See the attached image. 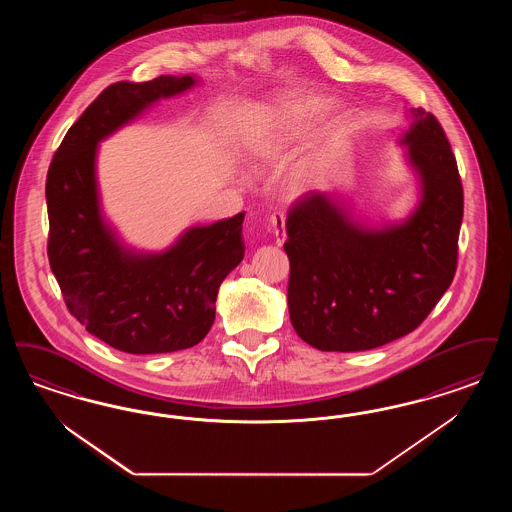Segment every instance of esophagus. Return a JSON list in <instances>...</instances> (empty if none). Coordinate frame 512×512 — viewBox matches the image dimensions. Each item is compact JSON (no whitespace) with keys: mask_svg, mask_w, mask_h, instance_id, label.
Returning <instances> with one entry per match:
<instances>
[{"mask_svg":"<svg viewBox=\"0 0 512 512\" xmlns=\"http://www.w3.org/2000/svg\"><path fill=\"white\" fill-rule=\"evenodd\" d=\"M270 228H272V234L276 238V244L284 246V242H286V219H284L282 213H274L270 217Z\"/></svg>","mask_w":512,"mask_h":512,"instance_id":"obj_1","label":"esophagus"}]
</instances>
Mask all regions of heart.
I'll use <instances>...</instances> for the list:
<instances>
[{
  "label": "heart",
  "instance_id": "heart-1",
  "mask_svg": "<svg viewBox=\"0 0 512 512\" xmlns=\"http://www.w3.org/2000/svg\"><path fill=\"white\" fill-rule=\"evenodd\" d=\"M326 108V101L305 97L251 110L238 135L242 158L253 169H276L286 164L307 141L314 123L320 120ZM348 133L350 127L345 120L331 123L318 144L289 167L284 177L287 190L303 194L322 183L347 141Z\"/></svg>",
  "mask_w": 512,
  "mask_h": 512
}]
</instances>
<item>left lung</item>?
I'll list each match as a JSON object with an SVG mask.
<instances>
[{"mask_svg":"<svg viewBox=\"0 0 512 512\" xmlns=\"http://www.w3.org/2000/svg\"><path fill=\"white\" fill-rule=\"evenodd\" d=\"M408 120L398 146L417 202L406 217L371 223L341 188L303 198L287 217V307L310 347H383L417 328L450 287L463 186L438 120L423 108H408Z\"/></svg>","mask_w":512,"mask_h":512,"instance_id":"8db88e82","label":"left lung"}]
</instances>
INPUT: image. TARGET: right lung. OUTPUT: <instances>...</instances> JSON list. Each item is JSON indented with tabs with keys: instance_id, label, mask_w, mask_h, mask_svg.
Wrapping results in <instances>:
<instances>
[{
	"instance_id": "obj_1",
	"label": "right lung",
	"mask_w": 512,
	"mask_h": 512,
	"mask_svg": "<svg viewBox=\"0 0 512 512\" xmlns=\"http://www.w3.org/2000/svg\"><path fill=\"white\" fill-rule=\"evenodd\" d=\"M198 83L184 74L106 87L68 129L47 173V255L66 307L91 335L129 354L198 345L215 322L219 287L244 259V213L188 226L162 251L127 244L104 213L101 143Z\"/></svg>"
}]
</instances>
